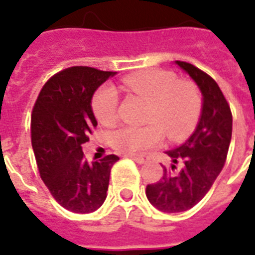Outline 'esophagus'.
I'll list each match as a JSON object with an SVG mask.
<instances>
[{
    "label": "esophagus",
    "instance_id": "34e87169",
    "mask_svg": "<svg viewBox=\"0 0 255 255\" xmlns=\"http://www.w3.org/2000/svg\"><path fill=\"white\" fill-rule=\"evenodd\" d=\"M127 157L132 159L133 161H136L137 164H145L148 161V157H144V156H133V155H128Z\"/></svg>",
    "mask_w": 255,
    "mask_h": 255
}]
</instances>
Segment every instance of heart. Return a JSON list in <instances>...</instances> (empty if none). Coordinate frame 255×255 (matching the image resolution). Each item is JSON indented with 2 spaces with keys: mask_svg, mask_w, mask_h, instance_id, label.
Returning a JSON list of instances; mask_svg holds the SVG:
<instances>
[{
  "mask_svg": "<svg viewBox=\"0 0 255 255\" xmlns=\"http://www.w3.org/2000/svg\"><path fill=\"white\" fill-rule=\"evenodd\" d=\"M126 91L148 100L147 126H123L112 132L114 147L127 155H141L159 145L164 132L170 140H181L193 131L201 112V96L194 83L176 81L169 71L152 70L123 79ZM92 111L103 126L115 123L118 95L114 88L104 86L92 98Z\"/></svg>",
  "mask_w": 255,
  "mask_h": 255,
  "instance_id": "1",
  "label": "heart"
}]
</instances>
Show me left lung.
I'll return each instance as SVG.
<instances>
[{
  "label": "left lung",
  "mask_w": 255,
  "mask_h": 255,
  "mask_svg": "<svg viewBox=\"0 0 255 255\" xmlns=\"http://www.w3.org/2000/svg\"><path fill=\"white\" fill-rule=\"evenodd\" d=\"M197 85L202 95L201 116L194 132L180 147L167 151L176 164H182L174 173L164 168L161 180L147 186L148 201L165 213H178L193 208L213 185L225 164L233 119L225 96L213 78L186 62L176 61Z\"/></svg>",
  "instance_id": "obj_1"
}]
</instances>
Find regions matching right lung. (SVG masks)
Returning <instances> with one entry per match:
<instances>
[{"label":"right lung","instance_id":"1","mask_svg":"<svg viewBox=\"0 0 255 255\" xmlns=\"http://www.w3.org/2000/svg\"><path fill=\"white\" fill-rule=\"evenodd\" d=\"M116 73L92 67H70L50 78L31 114V145L38 170L53 197L74 213H91L107 197L112 165L108 155L88 164L82 144L98 126L94 92Z\"/></svg>","mask_w":255,"mask_h":255}]
</instances>
